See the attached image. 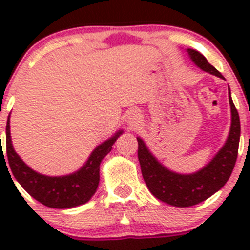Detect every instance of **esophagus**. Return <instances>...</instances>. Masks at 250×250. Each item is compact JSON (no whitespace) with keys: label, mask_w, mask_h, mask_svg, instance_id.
I'll return each mask as SVG.
<instances>
[{"label":"esophagus","mask_w":250,"mask_h":250,"mask_svg":"<svg viewBox=\"0 0 250 250\" xmlns=\"http://www.w3.org/2000/svg\"><path fill=\"white\" fill-rule=\"evenodd\" d=\"M139 124V115L135 112H131V114L127 116V125H129L131 129L136 127V125Z\"/></svg>","instance_id":"34e87169"}]
</instances>
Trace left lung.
I'll list each match as a JSON object with an SVG mask.
<instances>
[{
  "instance_id": "obj_1",
  "label": "left lung",
  "mask_w": 250,
  "mask_h": 250,
  "mask_svg": "<svg viewBox=\"0 0 250 250\" xmlns=\"http://www.w3.org/2000/svg\"><path fill=\"white\" fill-rule=\"evenodd\" d=\"M188 54L202 70L224 79L200 52L188 48ZM229 104L231 109V126L228 140L215 158L204 169L195 174L182 175L167 170L151 155L144 141L138 138V158L140 161L141 174L149 190L156 199L173 207H193L210 198L228 182L237 161L240 139L239 114L230 98V90Z\"/></svg>"
}]
</instances>
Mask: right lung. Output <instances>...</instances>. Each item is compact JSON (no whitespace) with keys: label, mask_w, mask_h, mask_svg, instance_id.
<instances>
[{"label":"right lung","mask_w":250,"mask_h":250,"mask_svg":"<svg viewBox=\"0 0 250 250\" xmlns=\"http://www.w3.org/2000/svg\"><path fill=\"white\" fill-rule=\"evenodd\" d=\"M8 120L6 126V152H7L8 167H11L13 176L16 178L20 185L37 202L55 209L74 208L85 204L91 199V196L98 189L99 180H100L101 160L111 151L112 145L123 132L119 131L111 139L99 145L92 151L87 163L76 173L66 176H45L30 169L15 152L11 143ZM0 154L1 155L3 154L2 149Z\"/></svg>","instance_id":"right-lung-1"}]
</instances>
